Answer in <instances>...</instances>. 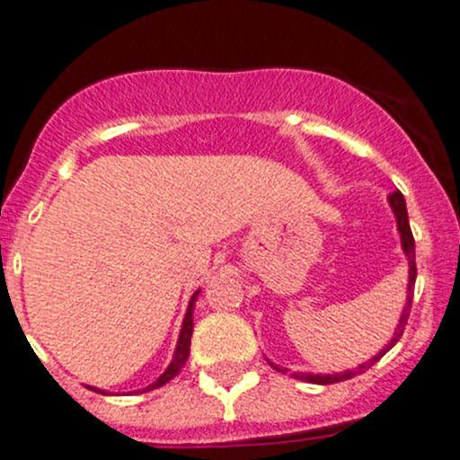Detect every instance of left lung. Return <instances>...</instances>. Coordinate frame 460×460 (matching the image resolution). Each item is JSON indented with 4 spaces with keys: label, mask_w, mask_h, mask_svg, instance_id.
I'll use <instances>...</instances> for the list:
<instances>
[{
    "label": "left lung",
    "mask_w": 460,
    "mask_h": 460,
    "mask_svg": "<svg viewBox=\"0 0 460 460\" xmlns=\"http://www.w3.org/2000/svg\"><path fill=\"white\" fill-rule=\"evenodd\" d=\"M389 202H391V208H394L395 217H398V229H400V238H402V249H404V253H407V258H409V296H407V307H404L402 316H400V323H398V328H395L394 339H391L389 346H386V349L382 350V353L377 355V358H373L371 362L362 364V367L355 368V371L334 373V376H307V373H301V376H298V373H296V376H294V377H298V380L312 382V385H337V382L350 380V377H355V376H359V373L368 371V368H371L373 364H376L377 359H380L382 355L386 353V350L394 349L395 343H398V339L402 337L404 325H407V319H409V312H411L413 285H416V243H413L411 226H409V216H407V204H404V195L400 193V190H394V193H389ZM271 367H274V364H271ZM276 371H280V368H276ZM280 373H285V371H280Z\"/></svg>",
    "instance_id": "8db88e82"
}]
</instances>
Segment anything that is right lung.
Returning <instances> with one entry per match:
<instances>
[{"label": "right lung", "instance_id": "right-lung-1", "mask_svg": "<svg viewBox=\"0 0 460 460\" xmlns=\"http://www.w3.org/2000/svg\"><path fill=\"white\" fill-rule=\"evenodd\" d=\"M195 298H198V292L193 294V298H190V303H189V310H186L184 325H181L180 341H177V350H175V358H172L171 367L166 368V373H164V376L159 377L157 382H153L150 386H146V391L159 389V386H164L166 382H171L172 377H175L177 373L184 368L186 359H189V353H190V337H193V305H195Z\"/></svg>", "mask_w": 460, "mask_h": 460}]
</instances>
